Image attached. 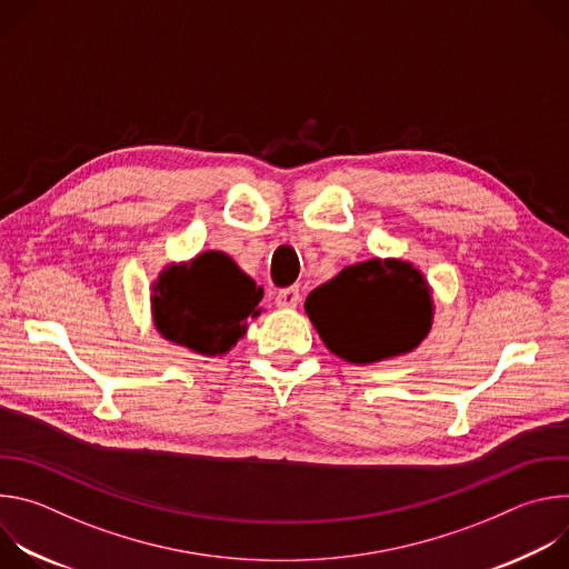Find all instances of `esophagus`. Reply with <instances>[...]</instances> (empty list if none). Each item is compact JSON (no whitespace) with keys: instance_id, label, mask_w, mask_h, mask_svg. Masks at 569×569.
<instances>
[{"instance_id":"obj_1","label":"esophagus","mask_w":569,"mask_h":569,"mask_svg":"<svg viewBox=\"0 0 569 569\" xmlns=\"http://www.w3.org/2000/svg\"><path fill=\"white\" fill-rule=\"evenodd\" d=\"M301 301V295H299V288H286L277 295V306L279 308H297Z\"/></svg>"}]
</instances>
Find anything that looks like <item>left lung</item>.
<instances>
[{"instance_id":"8db88e82","label":"left lung","mask_w":569,"mask_h":569,"mask_svg":"<svg viewBox=\"0 0 569 569\" xmlns=\"http://www.w3.org/2000/svg\"><path fill=\"white\" fill-rule=\"evenodd\" d=\"M303 308L327 349L353 365L415 351L435 319L426 274L400 259L347 266L338 277L317 286Z\"/></svg>"}]
</instances>
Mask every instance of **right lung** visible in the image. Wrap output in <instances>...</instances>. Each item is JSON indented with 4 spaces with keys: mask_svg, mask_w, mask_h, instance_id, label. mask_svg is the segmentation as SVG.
Returning a JSON list of instances; mask_svg holds the SVG:
<instances>
[{
    "mask_svg": "<svg viewBox=\"0 0 569 569\" xmlns=\"http://www.w3.org/2000/svg\"><path fill=\"white\" fill-rule=\"evenodd\" d=\"M263 288L224 252H202L171 263L150 286V312L159 336L213 358L224 356L261 315Z\"/></svg>",
    "mask_w": 569,
    "mask_h": 569,
    "instance_id": "right-lung-1",
    "label": "right lung"
}]
</instances>
